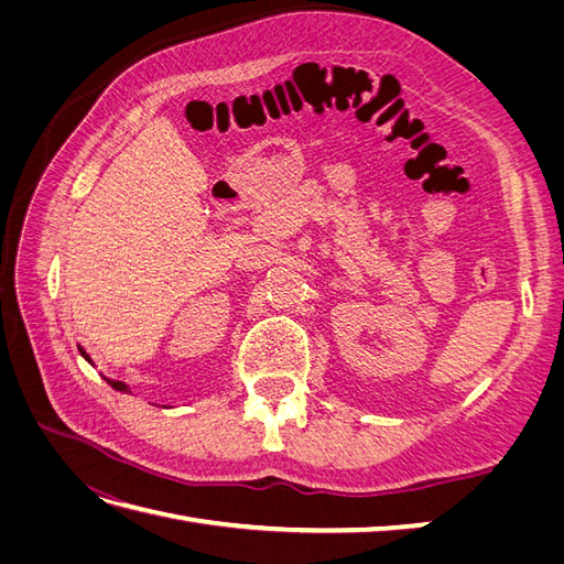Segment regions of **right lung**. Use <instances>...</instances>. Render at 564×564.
<instances>
[{"label": "right lung", "mask_w": 564, "mask_h": 564, "mask_svg": "<svg viewBox=\"0 0 564 564\" xmlns=\"http://www.w3.org/2000/svg\"><path fill=\"white\" fill-rule=\"evenodd\" d=\"M79 350H82V348H79ZM82 355H84V360H89V362H91V357H89L87 352H84V350H82ZM104 379H106V381H108V383H110V386H112L115 390H122V392H129V386H127L124 381H115V379H108V377H104Z\"/></svg>", "instance_id": "1"}]
</instances>
